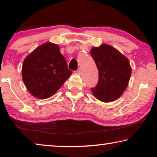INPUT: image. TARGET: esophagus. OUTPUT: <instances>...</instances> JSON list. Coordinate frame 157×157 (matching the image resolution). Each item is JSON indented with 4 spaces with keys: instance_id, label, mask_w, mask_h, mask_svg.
Returning <instances> with one entry per match:
<instances>
[{
    "instance_id": "1",
    "label": "esophagus",
    "mask_w": 157,
    "mask_h": 157,
    "mask_svg": "<svg viewBox=\"0 0 157 157\" xmlns=\"http://www.w3.org/2000/svg\"><path fill=\"white\" fill-rule=\"evenodd\" d=\"M75 73H77V74H79V75H80V74H81V70H80V69H78V70H77Z\"/></svg>"
}]
</instances>
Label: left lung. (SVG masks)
Returning <instances> with one entry per match:
<instances>
[{
	"label": "left lung",
	"mask_w": 157,
	"mask_h": 157,
	"mask_svg": "<svg viewBox=\"0 0 157 157\" xmlns=\"http://www.w3.org/2000/svg\"><path fill=\"white\" fill-rule=\"evenodd\" d=\"M91 55L98 69V82L91 89L95 97L110 102L121 96L128 85L132 69L127 58L107 44L93 48Z\"/></svg>",
	"instance_id": "left-lung-1"
}]
</instances>
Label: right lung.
I'll list each match as a JSON object with an SVG mask.
<instances>
[{
    "mask_svg": "<svg viewBox=\"0 0 157 157\" xmlns=\"http://www.w3.org/2000/svg\"><path fill=\"white\" fill-rule=\"evenodd\" d=\"M72 73L59 46L50 42L37 47L25 58L22 66L26 88L33 96L40 99L54 95Z\"/></svg>",
    "mask_w": 157,
    "mask_h": 157,
    "instance_id": "right-lung-1",
    "label": "right lung"
}]
</instances>
